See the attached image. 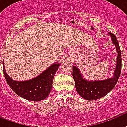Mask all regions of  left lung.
I'll return each instance as SVG.
<instances>
[{
	"label": "left lung",
	"instance_id": "left-lung-1",
	"mask_svg": "<svg viewBox=\"0 0 127 127\" xmlns=\"http://www.w3.org/2000/svg\"><path fill=\"white\" fill-rule=\"evenodd\" d=\"M109 34L118 53L117 65L113 77L103 81H89L82 77L79 69L76 67H73V77L75 83L76 90L79 95L86 100H96L108 94L115 86L120 76L121 71V52L116 36L112 33H109Z\"/></svg>",
	"mask_w": 127,
	"mask_h": 127
}]
</instances>
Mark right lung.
Here are the masks:
<instances>
[{"label":"right lung","instance_id":"obj_1","mask_svg":"<svg viewBox=\"0 0 127 127\" xmlns=\"http://www.w3.org/2000/svg\"><path fill=\"white\" fill-rule=\"evenodd\" d=\"M60 65L58 63L54 64L38 77L24 81L12 80L6 72L4 64L3 71L8 85L18 96L29 101H40L50 94L55 73Z\"/></svg>","mask_w":127,"mask_h":127}]
</instances>
